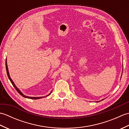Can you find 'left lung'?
Listing matches in <instances>:
<instances>
[{"mask_svg": "<svg viewBox=\"0 0 129 129\" xmlns=\"http://www.w3.org/2000/svg\"><path fill=\"white\" fill-rule=\"evenodd\" d=\"M104 100V99H103V100H101V101H102V100Z\"/></svg>", "mask_w": 129, "mask_h": 129, "instance_id": "obj_1", "label": "left lung"}]
</instances>
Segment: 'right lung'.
Returning a JSON list of instances; mask_svg holds the SVG:
<instances>
[{
    "mask_svg": "<svg viewBox=\"0 0 129 129\" xmlns=\"http://www.w3.org/2000/svg\"><path fill=\"white\" fill-rule=\"evenodd\" d=\"M5 66H6V70H7V75H8V78H9V79L10 80V82H11V83H12V85H13V86L15 87V89H16V91H17L18 92V93H19V94L21 95V96H23V97H24V98H28V99H41V98H43V97H30V96H26V95H24L23 94V93L21 92L20 91V90H19V89L18 88V87L16 86V85H15V84L14 83L13 81L12 80V79H11V78L10 77L9 73V71H8V65H7V60H6V61H5ZM51 92H52V91L50 92V94H49V95H46V96H49V95H50Z\"/></svg>",
    "mask_w": 129,
    "mask_h": 129,
    "instance_id": "add662e5",
    "label": "right lung"
}]
</instances>
